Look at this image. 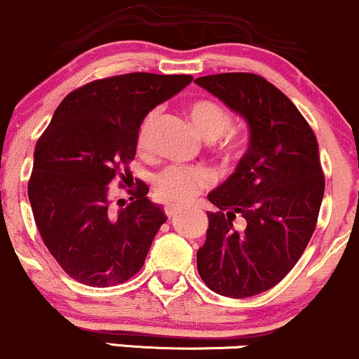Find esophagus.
I'll return each instance as SVG.
<instances>
[{"mask_svg": "<svg viewBox=\"0 0 359 359\" xmlns=\"http://www.w3.org/2000/svg\"><path fill=\"white\" fill-rule=\"evenodd\" d=\"M178 213H180V208H176V206H166L165 208V215L168 216V219H172Z\"/></svg>", "mask_w": 359, "mask_h": 359, "instance_id": "obj_1", "label": "esophagus"}]
</instances>
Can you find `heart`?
<instances>
[{
    "instance_id": "b5f03b06",
    "label": "heart",
    "mask_w": 359,
    "mask_h": 359,
    "mask_svg": "<svg viewBox=\"0 0 359 359\" xmlns=\"http://www.w3.org/2000/svg\"><path fill=\"white\" fill-rule=\"evenodd\" d=\"M159 109H151L141 121L136 136V144L141 151L149 148L151 136L159 118ZM189 118H191L194 128L203 138L208 141H216L223 138L219 151L224 158L238 159L245 151V140L229 135L234 128L233 114L213 100L194 101L189 106ZM213 183V175L210 170L201 166H168L154 175L153 187L158 198L163 201L175 203V205H184L189 203L198 194L205 191Z\"/></svg>"
}]
</instances>
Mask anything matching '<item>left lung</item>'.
Returning <instances> with one entry per match:
<instances>
[{
    "instance_id": "left-lung-1",
    "label": "left lung",
    "mask_w": 359,
    "mask_h": 359,
    "mask_svg": "<svg viewBox=\"0 0 359 359\" xmlns=\"http://www.w3.org/2000/svg\"><path fill=\"white\" fill-rule=\"evenodd\" d=\"M194 81L240 113L251 130L236 171L208 194L218 211H208L210 228L196 255L210 290L248 298L276 286L315 233L325 194L318 141L291 100L259 74L221 73Z\"/></svg>"
}]
</instances>
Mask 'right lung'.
I'll use <instances>...</instances> for the list:
<instances>
[{
    "label": "right lung",
    "instance_id": "1",
    "mask_svg": "<svg viewBox=\"0 0 359 359\" xmlns=\"http://www.w3.org/2000/svg\"><path fill=\"white\" fill-rule=\"evenodd\" d=\"M191 74L128 73L86 83L61 101L34 148L28 198L44 246L83 285H121L144 264L166 221L136 180L132 203L112 206L111 184L133 183L143 118L191 83Z\"/></svg>",
    "mask_w": 359,
    "mask_h": 359
}]
</instances>
